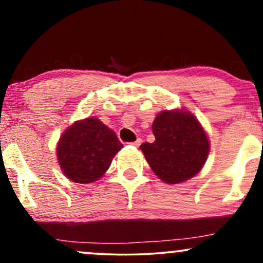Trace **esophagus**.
Returning a JSON list of instances; mask_svg holds the SVG:
<instances>
[{
  "label": "esophagus",
  "mask_w": 263,
  "mask_h": 263,
  "mask_svg": "<svg viewBox=\"0 0 263 263\" xmlns=\"http://www.w3.org/2000/svg\"><path fill=\"white\" fill-rule=\"evenodd\" d=\"M141 143H142V140H141V138H137V140H136L135 142H131L132 146H135V147H140V146H141Z\"/></svg>",
  "instance_id": "34e87169"
}]
</instances>
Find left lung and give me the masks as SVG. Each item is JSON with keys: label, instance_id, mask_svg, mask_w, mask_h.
<instances>
[{"label": "left lung", "instance_id": "1", "mask_svg": "<svg viewBox=\"0 0 263 263\" xmlns=\"http://www.w3.org/2000/svg\"><path fill=\"white\" fill-rule=\"evenodd\" d=\"M156 140L141 144L152 171L165 183L194 177L209 153V141L195 117L185 111H162L152 125Z\"/></svg>", "mask_w": 263, "mask_h": 263}]
</instances>
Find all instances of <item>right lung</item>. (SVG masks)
Instances as JSON below:
<instances>
[{
  "label": "right lung",
  "mask_w": 263,
  "mask_h": 263,
  "mask_svg": "<svg viewBox=\"0 0 263 263\" xmlns=\"http://www.w3.org/2000/svg\"><path fill=\"white\" fill-rule=\"evenodd\" d=\"M123 147L116 134L95 117L75 122L60 138L57 153L60 168L75 183H92L110 167Z\"/></svg>",
  "instance_id": "add662e5"
}]
</instances>
